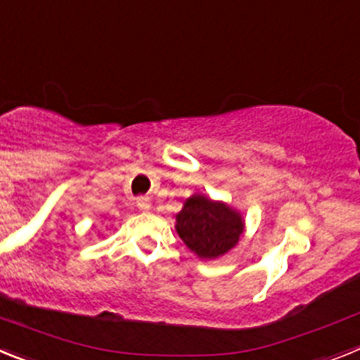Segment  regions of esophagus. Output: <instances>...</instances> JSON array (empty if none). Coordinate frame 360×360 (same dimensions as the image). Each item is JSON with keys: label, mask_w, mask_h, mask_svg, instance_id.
Masks as SVG:
<instances>
[{"label": "esophagus", "mask_w": 360, "mask_h": 360, "mask_svg": "<svg viewBox=\"0 0 360 360\" xmlns=\"http://www.w3.org/2000/svg\"><path fill=\"white\" fill-rule=\"evenodd\" d=\"M136 202H137V208H139L141 212L152 210V202H150L148 198H137Z\"/></svg>", "instance_id": "esophagus-1"}]
</instances>
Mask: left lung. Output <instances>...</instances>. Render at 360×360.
Returning a JSON list of instances; mask_svg holds the SVG:
<instances>
[{
    "instance_id": "1",
    "label": "left lung",
    "mask_w": 360,
    "mask_h": 360,
    "mask_svg": "<svg viewBox=\"0 0 360 360\" xmlns=\"http://www.w3.org/2000/svg\"><path fill=\"white\" fill-rule=\"evenodd\" d=\"M176 232L199 259L214 261L236 248L245 233V217L228 202L193 193L176 215Z\"/></svg>"
}]
</instances>
